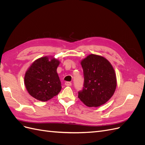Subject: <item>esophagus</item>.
I'll use <instances>...</instances> for the list:
<instances>
[{"mask_svg": "<svg viewBox=\"0 0 145 145\" xmlns=\"http://www.w3.org/2000/svg\"><path fill=\"white\" fill-rule=\"evenodd\" d=\"M65 85L66 86H71L72 85V83L71 82H65Z\"/></svg>", "mask_w": 145, "mask_h": 145, "instance_id": "obj_1", "label": "esophagus"}]
</instances>
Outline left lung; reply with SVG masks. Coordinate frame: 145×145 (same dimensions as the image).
<instances>
[{"instance_id": "left-lung-1", "label": "left lung", "mask_w": 145, "mask_h": 145, "mask_svg": "<svg viewBox=\"0 0 145 145\" xmlns=\"http://www.w3.org/2000/svg\"><path fill=\"white\" fill-rule=\"evenodd\" d=\"M84 85L78 97L86 106L98 107L110 99L117 86L116 74L112 65L104 57L89 54L82 60Z\"/></svg>"}]
</instances>
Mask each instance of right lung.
Returning <instances> with one entry per match:
<instances>
[{"instance_id":"1","label":"right lung","mask_w":145,"mask_h":145,"mask_svg":"<svg viewBox=\"0 0 145 145\" xmlns=\"http://www.w3.org/2000/svg\"><path fill=\"white\" fill-rule=\"evenodd\" d=\"M60 61L52 57L37 59L26 71L24 83L28 93L36 100L46 102L62 89L57 68Z\"/></svg>"}]
</instances>
